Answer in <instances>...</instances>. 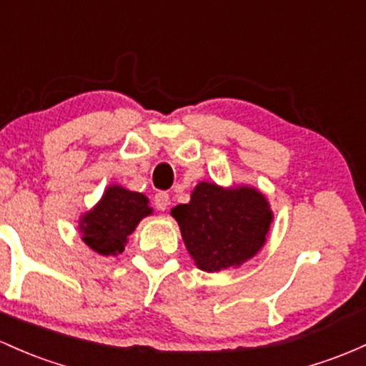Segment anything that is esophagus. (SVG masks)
I'll list each match as a JSON object with an SVG mask.
<instances>
[{
	"label": "esophagus",
	"instance_id": "34e87169",
	"mask_svg": "<svg viewBox=\"0 0 366 366\" xmlns=\"http://www.w3.org/2000/svg\"><path fill=\"white\" fill-rule=\"evenodd\" d=\"M168 204H170V196H168L167 192H158V194L154 196V207L158 208V210L164 212L168 208Z\"/></svg>",
	"mask_w": 366,
	"mask_h": 366
}]
</instances>
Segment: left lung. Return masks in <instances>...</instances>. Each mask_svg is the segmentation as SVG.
Segmentation results:
<instances>
[{
    "mask_svg": "<svg viewBox=\"0 0 366 366\" xmlns=\"http://www.w3.org/2000/svg\"><path fill=\"white\" fill-rule=\"evenodd\" d=\"M184 244L198 269L239 267L262 250L274 214L266 194L252 186L199 182L189 203L172 208Z\"/></svg>",
    "mask_w": 366,
    "mask_h": 366,
    "instance_id": "1",
    "label": "left lung"
}]
</instances>
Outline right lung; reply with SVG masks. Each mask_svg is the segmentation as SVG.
I'll return each instance as SVG.
<instances>
[{"instance_id":"obj_1","label":"right lung","mask_w":366,"mask_h":366,"mask_svg":"<svg viewBox=\"0 0 366 366\" xmlns=\"http://www.w3.org/2000/svg\"><path fill=\"white\" fill-rule=\"evenodd\" d=\"M151 214L152 208L146 194L111 184L99 203L79 217L78 229L83 243L95 254L118 255L140 220Z\"/></svg>"}]
</instances>
